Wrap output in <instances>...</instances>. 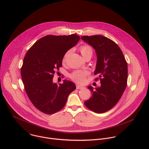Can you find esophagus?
<instances>
[{"instance_id": "esophagus-1", "label": "esophagus", "mask_w": 149, "mask_h": 149, "mask_svg": "<svg viewBox=\"0 0 149 149\" xmlns=\"http://www.w3.org/2000/svg\"><path fill=\"white\" fill-rule=\"evenodd\" d=\"M76 88H77V89H83V88H84V86L77 84V85H76Z\"/></svg>"}]
</instances>
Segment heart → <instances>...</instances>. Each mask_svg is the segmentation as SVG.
Returning a JSON list of instances; mask_svg holds the SVG:
<instances>
[{
	"label": "heart",
	"mask_w": 149,
	"mask_h": 149,
	"mask_svg": "<svg viewBox=\"0 0 149 149\" xmlns=\"http://www.w3.org/2000/svg\"><path fill=\"white\" fill-rule=\"evenodd\" d=\"M79 52L83 57L85 58L87 56H91L93 54V49L89 45H83L79 49ZM70 51H68L64 55L63 60L64 61L68 56ZM89 72L86 70H77L74 71L70 75L71 79L78 84H84L86 81V78L88 76Z\"/></svg>",
	"instance_id": "1"
}]
</instances>
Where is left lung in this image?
<instances>
[{
    "mask_svg": "<svg viewBox=\"0 0 149 149\" xmlns=\"http://www.w3.org/2000/svg\"><path fill=\"white\" fill-rule=\"evenodd\" d=\"M81 39L92 46L97 57L95 75L98 74L101 86H89L92 96L84 102L87 108L96 113L111 109L121 99L127 85L128 65L119 46L112 40L101 35L83 36Z\"/></svg>",
    "mask_w": 149,
    "mask_h": 149,
    "instance_id": "8db88e82",
    "label": "left lung"
}]
</instances>
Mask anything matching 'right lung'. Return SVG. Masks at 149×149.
Instances as JSON below:
<instances>
[{"label": "right lung", "instance_id": "add662e5", "mask_svg": "<svg viewBox=\"0 0 149 149\" xmlns=\"http://www.w3.org/2000/svg\"><path fill=\"white\" fill-rule=\"evenodd\" d=\"M79 36L47 35L37 40L24 58L21 75L24 89L33 106L47 114H54L65 106L75 85L64 80L58 85L53 82L55 70L62 66L65 53L75 46Z\"/></svg>", "mask_w": 149, "mask_h": 149}]
</instances>
